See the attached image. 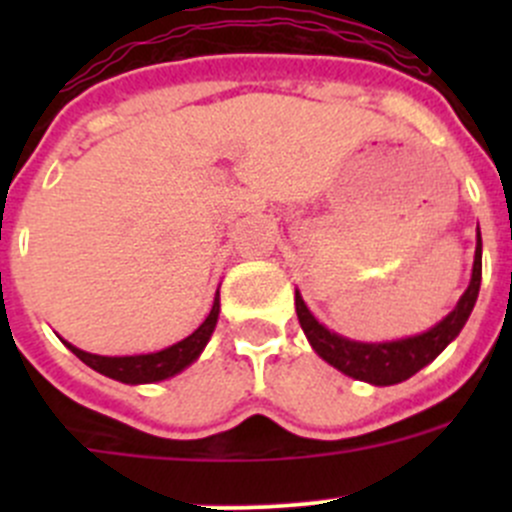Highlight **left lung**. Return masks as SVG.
<instances>
[{
	"mask_svg": "<svg viewBox=\"0 0 512 512\" xmlns=\"http://www.w3.org/2000/svg\"><path fill=\"white\" fill-rule=\"evenodd\" d=\"M480 275H483V242H476V260H473V275L471 285H468L463 297L458 299L456 309L448 317H443L436 327L428 332L416 334V337L399 339V342H381V344H366L354 342V339L339 337L337 332H329L324 324L314 319L304 304L299 289L294 292V307H297V319L302 324L304 334H307L312 349L322 356L327 364L339 369L342 374L352 376V379L366 381L374 386H391L399 381L411 379L416 371L431 364L453 339L461 334L463 324L471 317L473 307H476Z\"/></svg>",
	"mask_w": 512,
	"mask_h": 512,
	"instance_id": "1",
	"label": "left lung"
}]
</instances>
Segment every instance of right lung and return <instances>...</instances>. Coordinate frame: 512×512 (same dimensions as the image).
I'll return each instance as SVG.
<instances>
[{
	"label": "right lung",
	"instance_id": "obj_1",
	"mask_svg": "<svg viewBox=\"0 0 512 512\" xmlns=\"http://www.w3.org/2000/svg\"><path fill=\"white\" fill-rule=\"evenodd\" d=\"M220 314V292H215V302L210 314L205 317V322L195 329L190 337H185L183 342L173 344L168 349H160L153 354H136V356H98L89 354L84 349L74 347V344L64 342L86 366L98 371V374L108 376V379H116L121 384H153V381L170 379V376L180 374L185 366L193 364L198 359L200 352L205 349V344L210 342L215 332V324H218Z\"/></svg>",
	"mask_w": 512,
	"mask_h": 512
}]
</instances>
